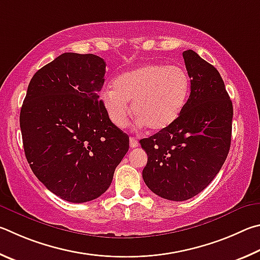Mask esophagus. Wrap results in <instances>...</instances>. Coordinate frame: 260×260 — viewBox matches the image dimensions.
I'll list each match as a JSON object with an SVG mask.
<instances>
[{"mask_svg":"<svg viewBox=\"0 0 260 260\" xmlns=\"http://www.w3.org/2000/svg\"><path fill=\"white\" fill-rule=\"evenodd\" d=\"M129 140H130V147H131V148L138 147V145H139V143H138V140H137V139H136L135 137H130V138H129Z\"/></svg>","mask_w":260,"mask_h":260,"instance_id":"1","label":"esophagus"}]
</instances>
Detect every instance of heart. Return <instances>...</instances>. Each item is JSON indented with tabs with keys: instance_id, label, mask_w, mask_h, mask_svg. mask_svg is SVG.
Here are the masks:
<instances>
[{
	"instance_id": "obj_1",
	"label": "heart",
	"mask_w": 260,
	"mask_h": 260,
	"mask_svg": "<svg viewBox=\"0 0 260 260\" xmlns=\"http://www.w3.org/2000/svg\"><path fill=\"white\" fill-rule=\"evenodd\" d=\"M190 79L178 65L147 63L118 75L113 88L102 91L103 107L114 125L124 127L133 103L137 124L153 131L169 127L178 120L187 103Z\"/></svg>"
}]
</instances>
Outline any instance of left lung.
Returning a JSON list of instances; mask_svg holds the SVG:
<instances>
[{"mask_svg": "<svg viewBox=\"0 0 260 260\" xmlns=\"http://www.w3.org/2000/svg\"><path fill=\"white\" fill-rule=\"evenodd\" d=\"M190 94L174 124L140 140L147 153L143 178L163 199L185 201L211 183L231 147L233 105L215 67L193 50L183 52Z\"/></svg>", "mask_w": 260, "mask_h": 260, "instance_id": "left-lung-1", "label": "left lung"}]
</instances>
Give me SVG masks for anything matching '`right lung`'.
Wrapping results in <instances>:
<instances>
[{"label":"right lung","instance_id":"right-lung-1","mask_svg":"<svg viewBox=\"0 0 260 260\" xmlns=\"http://www.w3.org/2000/svg\"><path fill=\"white\" fill-rule=\"evenodd\" d=\"M106 62L66 52L35 73L20 111L27 161L57 197L73 203L99 198L129 149L99 100Z\"/></svg>","mask_w":260,"mask_h":260}]
</instances>
